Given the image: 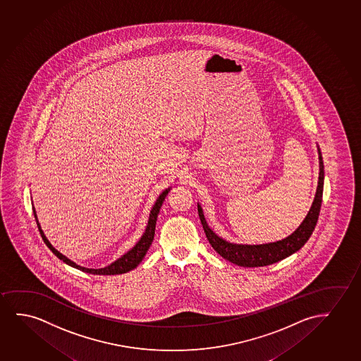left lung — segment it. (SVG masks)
Here are the masks:
<instances>
[{
	"instance_id": "8db88e82",
	"label": "left lung",
	"mask_w": 361,
	"mask_h": 361,
	"mask_svg": "<svg viewBox=\"0 0 361 361\" xmlns=\"http://www.w3.org/2000/svg\"><path fill=\"white\" fill-rule=\"evenodd\" d=\"M318 153H319V182L317 187L314 202L312 204L310 213L307 214L303 223L300 224V228H297L288 238L281 241L264 245L230 244L214 234L213 230L209 228L208 224L205 221L203 210L198 204L199 218L203 225L207 239L209 240V244L213 246V249L224 259L243 267H261V266L272 264L298 251L310 239L319 218L322 198H323V184H324V164H323V158L319 149Z\"/></svg>"
}]
</instances>
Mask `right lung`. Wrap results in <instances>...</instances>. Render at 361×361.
<instances>
[{
	"label": "right lung",
	"instance_id": "add662e5",
	"mask_svg": "<svg viewBox=\"0 0 361 361\" xmlns=\"http://www.w3.org/2000/svg\"><path fill=\"white\" fill-rule=\"evenodd\" d=\"M168 192H169V189H166V190H164V192L158 197L157 202H156V204L153 205L151 214H149V219H148V225L147 228H146V231H145V234L142 235V238H141V240L138 241L136 246H135L133 250H130L127 254L123 255L122 257L116 259L115 262H112L110 266L99 269H85V267H82V266H79V264H74V262L71 261V259H66V256H64V255H61L59 251H56V250L51 246V243L47 240L44 233L42 231L41 225H39L38 220H37L36 210H35V208L32 209H33V214H35V218H36L37 226H38V230H39V233H41L42 239H43V241L46 243L47 246L51 249V252L56 255L58 259H61L63 262H66V264H69L71 267H75V269H80V271H82V272H87V274H126L128 271L136 269L138 264L142 261L143 257H145L146 254H147L148 249H149V246L152 244L153 238H154V230H156L157 215L158 213H159V209L162 207L163 200H164V198L167 197Z\"/></svg>",
	"mask_w": 361,
	"mask_h": 361
}]
</instances>
